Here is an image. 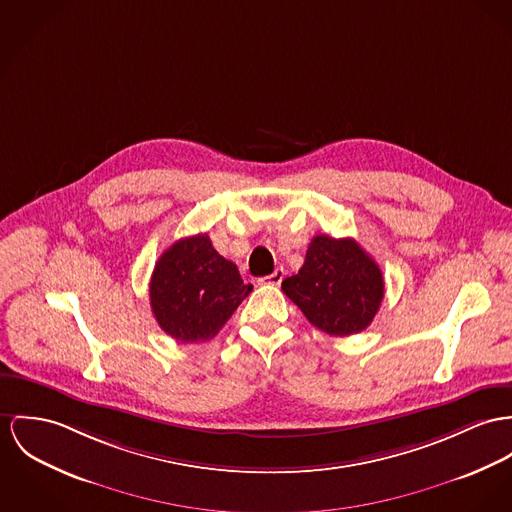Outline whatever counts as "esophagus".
Returning <instances> with one entry per match:
<instances>
[{"instance_id":"esophagus-1","label":"esophagus","mask_w":512,"mask_h":512,"mask_svg":"<svg viewBox=\"0 0 512 512\" xmlns=\"http://www.w3.org/2000/svg\"><path fill=\"white\" fill-rule=\"evenodd\" d=\"M282 280H284V269H282V267L276 269L273 275L263 276V278H261L263 284H271V286H278Z\"/></svg>"}]
</instances>
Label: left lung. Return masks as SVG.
<instances>
[{
  "instance_id": "8db88e82",
  "label": "left lung",
  "mask_w": 512,
  "mask_h": 512,
  "mask_svg": "<svg viewBox=\"0 0 512 512\" xmlns=\"http://www.w3.org/2000/svg\"><path fill=\"white\" fill-rule=\"evenodd\" d=\"M282 292L317 329L345 337L366 329L384 298V276L376 261L351 237L315 236L296 275Z\"/></svg>"
}]
</instances>
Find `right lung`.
<instances>
[{
	"instance_id": "add662e5",
	"label": "right lung",
	"mask_w": 512,
	"mask_h": 512,
	"mask_svg": "<svg viewBox=\"0 0 512 512\" xmlns=\"http://www.w3.org/2000/svg\"><path fill=\"white\" fill-rule=\"evenodd\" d=\"M251 290L210 237L198 234L163 251L150 280V304L167 335L197 343L216 337Z\"/></svg>"
}]
</instances>
